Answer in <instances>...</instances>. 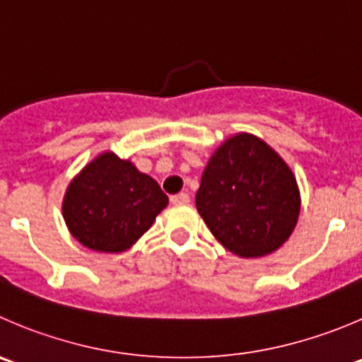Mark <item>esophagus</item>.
<instances>
[{
  "label": "esophagus",
  "mask_w": 362,
  "mask_h": 362,
  "mask_svg": "<svg viewBox=\"0 0 362 362\" xmlns=\"http://www.w3.org/2000/svg\"><path fill=\"white\" fill-rule=\"evenodd\" d=\"M171 203H173V205H187L189 194H185V192H180V194L171 196Z\"/></svg>",
  "instance_id": "esophagus-1"
}]
</instances>
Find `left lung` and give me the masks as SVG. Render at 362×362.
<instances>
[{
  "instance_id": "left-lung-1",
  "label": "left lung",
  "mask_w": 362,
  "mask_h": 362,
  "mask_svg": "<svg viewBox=\"0 0 362 362\" xmlns=\"http://www.w3.org/2000/svg\"><path fill=\"white\" fill-rule=\"evenodd\" d=\"M196 209L228 251L259 258L288 240L299 219L300 194L279 153L256 136L240 132L210 157Z\"/></svg>"
}]
</instances>
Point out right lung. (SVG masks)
Masks as SVG:
<instances>
[{"label":"right lung","mask_w":362,"mask_h":362,"mask_svg":"<svg viewBox=\"0 0 362 362\" xmlns=\"http://www.w3.org/2000/svg\"><path fill=\"white\" fill-rule=\"evenodd\" d=\"M168 196L148 175L113 152L97 156L74 177L63 198L72 237L99 252H122L152 226Z\"/></svg>","instance_id":"obj_1"}]
</instances>
